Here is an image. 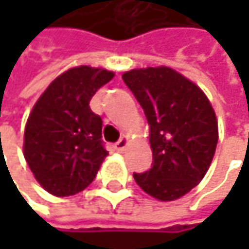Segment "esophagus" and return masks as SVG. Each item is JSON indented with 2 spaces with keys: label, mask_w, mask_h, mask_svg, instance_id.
<instances>
[{
  "label": "esophagus",
  "mask_w": 249,
  "mask_h": 249,
  "mask_svg": "<svg viewBox=\"0 0 249 249\" xmlns=\"http://www.w3.org/2000/svg\"><path fill=\"white\" fill-rule=\"evenodd\" d=\"M126 145H128V138H126V137H123V138L115 144V148H117L118 151H121V153H123L125 148H126Z\"/></svg>",
  "instance_id": "1"
}]
</instances>
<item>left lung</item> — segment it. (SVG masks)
<instances>
[{
    "instance_id": "obj_1",
    "label": "left lung",
    "mask_w": 249,
    "mask_h": 249,
    "mask_svg": "<svg viewBox=\"0 0 249 249\" xmlns=\"http://www.w3.org/2000/svg\"><path fill=\"white\" fill-rule=\"evenodd\" d=\"M150 126L153 167L134 173L150 196L170 202L189 193L208 172L218 144L215 111L199 86L160 66L123 75Z\"/></svg>"
}]
</instances>
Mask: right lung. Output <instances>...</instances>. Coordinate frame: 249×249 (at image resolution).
<instances>
[{
  "label": "right lung",
  "mask_w": 249,
  "mask_h": 249,
  "mask_svg": "<svg viewBox=\"0 0 249 249\" xmlns=\"http://www.w3.org/2000/svg\"><path fill=\"white\" fill-rule=\"evenodd\" d=\"M114 73L79 66L57 76L38 98L27 120L24 157L49 193L65 197L86 189L108 156L102 118L89 102Z\"/></svg>",
  "instance_id": "add662e5"
}]
</instances>
